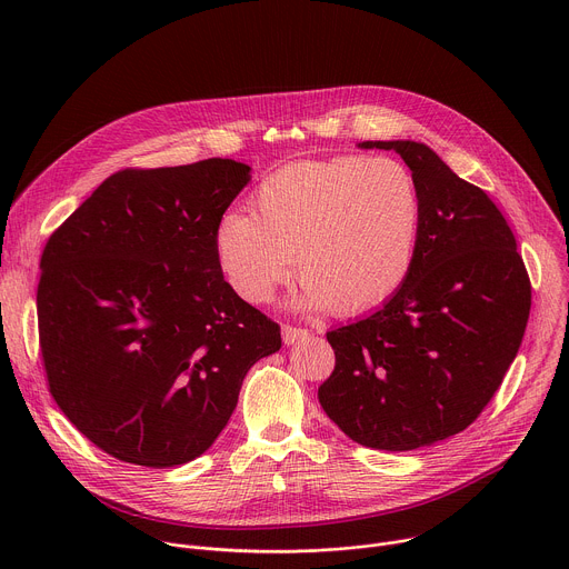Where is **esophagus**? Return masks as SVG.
I'll list each match as a JSON object with an SVG mask.
<instances>
[{
	"label": "esophagus",
	"mask_w": 569,
	"mask_h": 569,
	"mask_svg": "<svg viewBox=\"0 0 569 569\" xmlns=\"http://www.w3.org/2000/svg\"><path fill=\"white\" fill-rule=\"evenodd\" d=\"M308 336H310V333H308L306 329L290 327V323H283V329H281V338H283L286 345H295V342H299V340H306Z\"/></svg>",
	"instance_id": "34e87169"
}]
</instances>
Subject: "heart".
<instances>
[{
  "instance_id": "heart-1",
  "label": "heart",
  "mask_w": 569,
  "mask_h": 569,
  "mask_svg": "<svg viewBox=\"0 0 569 569\" xmlns=\"http://www.w3.org/2000/svg\"><path fill=\"white\" fill-rule=\"evenodd\" d=\"M252 213L220 216L213 246L231 288L268 303L297 270L299 303L362 315L408 281L423 202L415 173L393 157L299 159L268 173Z\"/></svg>"
}]
</instances>
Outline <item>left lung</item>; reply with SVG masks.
Segmentation results:
<instances>
[{
	"label": "left lung",
	"mask_w": 569,
	"mask_h": 569,
	"mask_svg": "<svg viewBox=\"0 0 569 569\" xmlns=\"http://www.w3.org/2000/svg\"><path fill=\"white\" fill-rule=\"evenodd\" d=\"M396 150L419 182L412 272L373 315L327 333L333 373L317 398L356 443L415 450L466 430L511 367L531 310V281L502 211L419 141Z\"/></svg>",
	"instance_id": "1"
}]
</instances>
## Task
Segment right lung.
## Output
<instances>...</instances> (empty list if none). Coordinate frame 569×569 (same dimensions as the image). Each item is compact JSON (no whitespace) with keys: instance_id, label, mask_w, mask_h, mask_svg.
<instances>
[{"instance_id":"right-lung-1","label":"right lung","mask_w":569,"mask_h":569,"mask_svg":"<svg viewBox=\"0 0 569 569\" xmlns=\"http://www.w3.org/2000/svg\"><path fill=\"white\" fill-rule=\"evenodd\" d=\"M250 167L202 159L110 176L47 240L38 333L49 391L103 452L171 468L227 426L279 323L224 281L213 231Z\"/></svg>"}]
</instances>
